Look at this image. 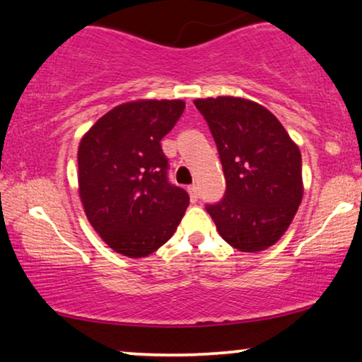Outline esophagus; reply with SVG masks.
I'll list each match as a JSON object with an SVG mask.
<instances>
[{"label": "esophagus", "instance_id": "34e87169", "mask_svg": "<svg viewBox=\"0 0 362 362\" xmlns=\"http://www.w3.org/2000/svg\"><path fill=\"white\" fill-rule=\"evenodd\" d=\"M189 194H190L192 202L199 200V190H197V185H190L189 187Z\"/></svg>", "mask_w": 362, "mask_h": 362}]
</instances>
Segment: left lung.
Returning a JSON list of instances; mask_svg holds the SVG:
<instances>
[{"instance_id": "8db88e82", "label": "left lung", "mask_w": 362, "mask_h": 362, "mask_svg": "<svg viewBox=\"0 0 362 362\" xmlns=\"http://www.w3.org/2000/svg\"><path fill=\"white\" fill-rule=\"evenodd\" d=\"M215 139L226 192L206 205L220 237L245 253L278 242L303 199L301 152L267 107L233 95L194 100Z\"/></svg>"}]
</instances>
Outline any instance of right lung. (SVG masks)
I'll list each match as a JSON object with an SVG mask.
<instances>
[{"instance_id": "1", "label": "right lung", "mask_w": 362, "mask_h": 362, "mask_svg": "<svg viewBox=\"0 0 362 362\" xmlns=\"http://www.w3.org/2000/svg\"><path fill=\"white\" fill-rule=\"evenodd\" d=\"M185 109L139 99L104 114L79 142L77 182L89 223L114 252L144 258L175 233L189 194L167 180L160 141Z\"/></svg>"}]
</instances>
